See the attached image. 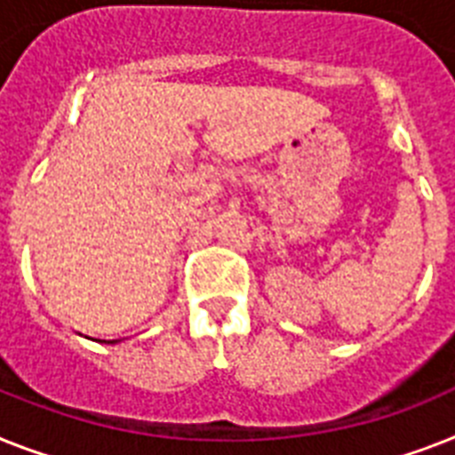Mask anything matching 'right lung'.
<instances>
[{"instance_id": "add662e5", "label": "right lung", "mask_w": 455, "mask_h": 455, "mask_svg": "<svg viewBox=\"0 0 455 455\" xmlns=\"http://www.w3.org/2000/svg\"><path fill=\"white\" fill-rule=\"evenodd\" d=\"M116 341H118V339H114V341H108V344H116Z\"/></svg>"}]
</instances>
